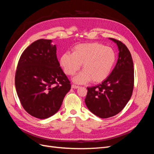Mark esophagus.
<instances>
[{"mask_svg": "<svg viewBox=\"0 0 154 154\" xmlns=\"http://www.w3.org/2000/svg\"><path fill=\"white\" fill-rule=\"evenodd\" d=\"M80 87L79 86H78V85H74V84H72V85H71V88H79Z\"/></svg>", "mask_w": 154, "mask_h": 154, "instance_id": "esophagus-1", "label": "esophagus"}]
</instances>
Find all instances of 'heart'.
I'll return each instance as SVG.
<instances>
[{
  "label": "heart",
  "instance_id": "obj_1",
  "mask_svg": "<svg viewBox=\"0 0 154 154\" xmlns=\"http://www.w3.org/2000/svg\"><path fill=\"white\" fill-rule=\"evenodd\" d=\"M116 61L114 50L97 42L77 45L73 48L72 54L65 53L60 58V64L67 75L75 74L82 64L83 71L74 78L78 83L104 81L112 71Z\"/></svg>",
  "mask_w": 154,
  "mask_h": 154
}]
</instances>
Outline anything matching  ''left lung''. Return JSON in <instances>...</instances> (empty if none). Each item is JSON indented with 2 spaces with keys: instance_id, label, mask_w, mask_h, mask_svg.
<instances>
[{
  "instance_id": "8db88e82",
  "label": "left lung",
  "mask_w": 154,
  "mask_h": 154,
  "mask_svg": "<svg viewBox=\"0 0 154 154\" xmlns=\"http://www.w3.org/2000/svg\"><path fill=\"white\" fill-rule=\"evenodd\" d=\"M118 45V60L113 71L101 84L87 87L85 104L91 112L100 118L118 114L132 96L134 63L128 49L122 42L110 38Z\"/></svg>"
}]
</instances>
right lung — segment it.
<instances>
[{
  "label": "right lung",
  "mask_w": 154,
  "mask_h": 154,
  "mask_svg": "<svg viewBox=\"0 0 154 154\" xmlns=\"http://www.w3.org/2000/svg\"><path fill=\"white\" fill-rule=\"evenodd\" d=\"M51 42L40 39L28 46L15 74V87L23 108L41 119L57 112L71 89V82L60 66L57 47Z\"/></svg>",
  "instance_id": "obj_1"
}]
</instances>
